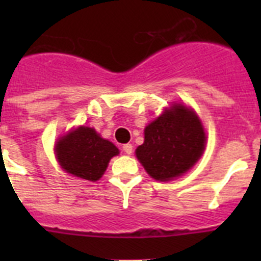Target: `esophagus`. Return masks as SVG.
Listing matches in <instances>:
<instances>
[{"label":"esophagus","instance_id":"obj_1","mask_svg":"<svg viewBox=\"0 0 261 261\" xmlns=\"http://www.w3.org/2000/svg\"><path fill=\"white\" fill-rule=\"evenodd\" d=\"M122 149H123V151H125L126 154H128V155L133 152V145H131V144H125V145L122 146Z\"/></svg>","mask_w":261,"mask_h":261}]
</instances>
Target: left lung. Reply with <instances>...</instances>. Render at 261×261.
I'll use <instances>...</instances> for the list:
<instances>
[{
  "label": "left lung",
  "instance_id": "left-lung-1",
  "mask_svg": "<svg viewBox=\"0 0 261 261\" xmlns=\"http://www.w3.org/2000/svg\"><path fill=\"white\" fill-rule=\"evenodd\" d=\"M206 144L202 123L192 110L174 105L145 127V140L136 156L147 174L169 180L191 169Z\"/></svg>",
  "mask_w": 261,
  "mask_h": 261
}]
</instances>
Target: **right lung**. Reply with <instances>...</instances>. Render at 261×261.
<instances>
[{"label":"right lung","mask_w":261,"mask_h":261,"mask_svg":"<svg viewBox=\"0 0 261 261\" xmlns=\"http://www.w3.org/2000/svg\"><path fill=\"white\" fill-rule=\"evenodd\" d=\"M55 150L65 172L91 181L98 180L110 159L118 154V149L111 141L105 140L93 128L84 126L60 139Z\"/></svg>","instance_id":"obj_1"}]
</instances>
